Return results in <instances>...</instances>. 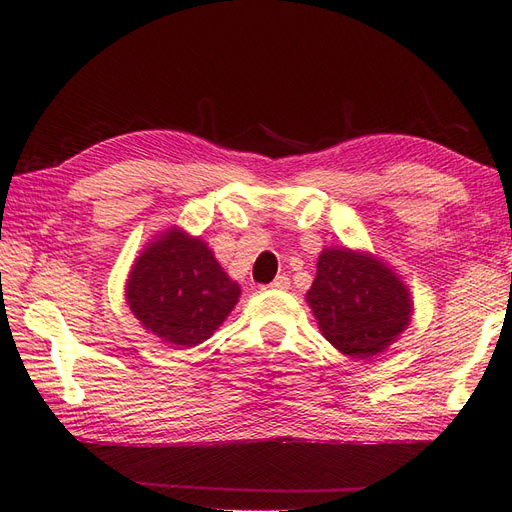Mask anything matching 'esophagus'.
Returning <instances> with one entry per match:
<instances>
[{
	"mask_svg": "<svg viewBox=\"0 0 512 512\" xmlns=\"http://www.w3.org/2000/svg\"><path fill=\"white\" fill-rule=\"evenodd\" d=\"M270 288H275V290H288L290 288V279L286 277V275H279L273 284H270Z\"/></svg>",
	"mask_w": 512,
	"mask_h": 512,
	"instance_id": "1",
	"label": "esophagus"
}]
</instances>
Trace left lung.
I'll return each instance as SVG.
<instances>
[{"instance_id":"8db88e82","label":"left lung","mask_w":512,"mask_h":512,"mask_svg":"<svg viewBox=\"0 0 512 512\" xmlns=\"http://www.w3.org/2000/svg\"><path fill=\"white\" fill-rule=\"evenodd\" d=\"M319 328L352 358L383 352L411 319L405 284L378 259L350 248H325L306 295Z\"/></svg>"}]
</instances>
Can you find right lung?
Here are the masks:
<instances>
[{"label":"right lung","mask_w":512,"mask_h":512,"mask_svg":"<svg viewBox=\"0 0 512 512\" xmlns=\"http://www.w3.org/2000/svg\"><path fill=\"white\" fill-rule=\"evenodd\" d=\"M239 299V286L204 242L173 228L136 259L127 303L136 319L173 347L209 339Z\"/></svg>","instance_id":"1"}]
</instances>
